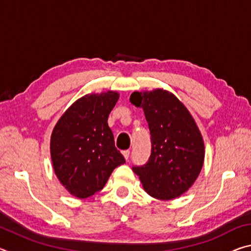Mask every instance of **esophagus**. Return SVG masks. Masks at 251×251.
<instances>
[{"instance_id": "esophagus-1", "label": "esophagus", "mask_w": 251, "mask_h": 251, "mask_svg": "<svg viewBox=\"0 0 251 251\" xmlns=\"http://www.w3.org/2000/svg\"><path fill=\"white\" fill-rule=\"evenodd\" d=\"M129 154H130V151H123V155H124V157H125V159H126V160H128V158H129Z\"/></svg>"}]
</instances>
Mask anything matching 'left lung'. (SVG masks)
<instances>
[{
	"instance_id": "8db88e82",
	"label": "left lung",
	"mask_w": 251,
	"mask_h": 251,
	"mask_svg": "<svg viewBox=\"0 0 251 251\" xmlns=\"http://www.w3.org/2000/svg\"><path fill=\"white\" fill-rule=\"evenodd\" d=\"M129 100L143 108L151 143L147 163L133 166V171L151 197L169 201L180 196L196 180L205 157L196 123L179 100L167 91L134 92Z\"/></svg>"
}]
</instances>
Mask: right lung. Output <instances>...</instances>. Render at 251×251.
<instances>
[{"mask_svg":"<svg viewBox=\"0 0 251 251\" xmlns=\"http://www.w3.org/2000/svg\"><path fill=\"white\" fill-rule=\"evenodd\" d=\"M118 97L112 91L84 96L54 127L50 137L54 171L75 197L87 198L100 192L114 169L125 163L107 124Z\"/></svg>","mask_w":251,"mask_h":251,"instance_id":"1","label":"right lung"}]
</instances>
